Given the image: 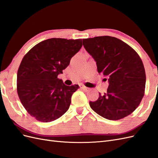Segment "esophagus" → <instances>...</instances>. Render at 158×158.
Returning <instances> with one entry per match:
<instances>
[{
  "label": "esophagus",
  "instance_id": "esophagus-1",
  "mask_svg": "<svg viewBox=\"0 0 158 158\" xmlns=\"http://www.w3.org/2000/svg\"><path fill=\"white\" fill-rule=\"evenodd\" d=\"M80 88L82 89L85 90V92H88V91L89 90V88L85 87V86H84V85H80Z\"/></svg>",
  "mask_w": 158,
  "mask_h": 158
}]
</instances>
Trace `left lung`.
<instances>
[{"mask_svg":"<svg viewBox=\"0 0 158 158\" xmlns=\"http://www.w3.org/2000/svg\"><path fill=\"white\" fill-rule=\"evenodd\" d=\"M83 45L96 62L98 72L108 78L106 93L89 102L94 111L116 121L131 114L144 97L146 73L140 56L126 43L111 36L84 39Z\"/></svg>","mask_w":158,"mask_h":158,"instance_id":"left-lung-1","label":"left lung"}]
</instances>
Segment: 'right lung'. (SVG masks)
Listing matches in <instances>:
<instances>
[{
    "label": "right lung",
    "mask_w": 158,
    "mask_h": 158,
    "mask_svg": "<svg viewBox=\"0 0 158 158\" xmlns=\"http://www.w3.org/2000/svg\"><path fill=\"white\" fill-rule=\"evenodd\" d=\"M82 46V40L51 38L35 45L23 56L17 73V92L23 106L36 120L49 123L69 109L78 85L68 86L58 75Z\"/></svg>",
    "instance_id": "obj_1"
}]
</instances>
